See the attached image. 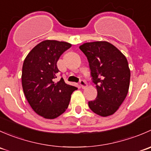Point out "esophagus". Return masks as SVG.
<instances>
[{"mask_svg":"<svg viewBox=\"0 0 151 151\" xmlns=\"http://www.w3.org/2000/svg\"><path fill=\"white\" fill-rule=\"evenodd\" d=\"M80 86H81L82 88H85L87 86H88V84H87L86 81H85V80H80Z\"/></svg>","mask_w":151,"mask_h":151,"instance_id":"34e87169","label":"esophagus"}]
</instances>
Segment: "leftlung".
I'll return each mask as SVG.
<instances>
[{"mask_svg": "<svg viewBox=\"0 0 151 151\" xmlns=\"http://www.w3.org/2000/svg\"><path fill=\"white\" fill-rule=\"evenodd\" d=\"M89 63L97 97L88 101L90 109L106 117L115 113L126 99L130 83V69L126 58L107 42L85 43L80 47Z\"/></svg>", "mask_w": 151, "mask_h": 151, "instance_id": "1", "label": "left lung"}]
</instances>
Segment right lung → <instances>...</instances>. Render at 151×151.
Instances as JSON below:
<instances>
[{
	"mask_svg": "<svg viewBox=\"0 0 151 151\" xmlns=\"http://www.w3.org/2000/svg\"><path fill=\"white\" fill-rule=\"evenodd\" d=\"M71 45L55 40L43 41L33 47L24 60L22 85L32 109L43 118L54 119L63 114L69 104L76 87L63 79L55 82L59 70V58Z\"/></svg>",
	"mask_w": 151,
	"mask_h": 151,
	"instance_id": "right-lung-1",
	"label": "right lung"
}]
</instances>
